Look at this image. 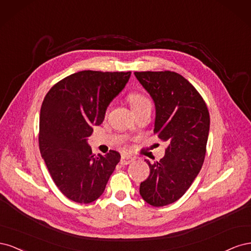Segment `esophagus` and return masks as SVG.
<instances>
[{
    "instance_id": "1",
    "label": "esophagus",
    "mask_w": 251,
    "mask_h": 251,
    "mask_svg": "<svg viewBox=\"0 0 251 251\" xmlns=\"http://www.w3.org/2000/svg\"><path fill=\"white\" fill-rule=\"evenodd\" d=\"M135 159L131 156H121L120 158V164L121 165H126V164H130L131 162H133Z\"/></svg>"
}]
</instances>
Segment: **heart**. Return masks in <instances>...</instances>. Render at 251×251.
I'll return each instance as SVG.
<instances>
[{"label":"heart","mask_w":251,"mask_h":251,"mask_svg":"<svg viewBox=\"0 0 251 251\" xmlns=\"http://www.w3.org/2000/svg\"><path fill=\"white\" fill-rule=\"evenodd\" d=\"M127 100L130 102L133 110H137L146 105H151L150 98L142 92L139 91H133L127 95Z\"/></svg>","instance_id":"1"}]
</instances>
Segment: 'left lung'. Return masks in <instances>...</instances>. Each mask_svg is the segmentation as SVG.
Masks as SVG:
<instances>
[{
	"label": "left lung",
	"mask_w": 251,
	"mask_h": 251,
	"mask_svg": "<svg viewBox=\"0 0 251 251\" xmlns=\"http://www.w3.org/2000/svg\"><path fill=\"white\" fill-rule=\"evenodd\" d=\"M155 101L154 134L168 143L165 155L151 163L140 196L159 207L179 200L202 168L209 133V112L203 97L182 75L173 71L135 72Z\"/></svg>",
	"instance_id": "left-lung-1"
}]
</instances>
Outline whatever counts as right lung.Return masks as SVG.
Returning a JSON list of instances; mask_svg holds the SVG:
<instances>
[{
    "mask_svg": "<svg viewBox=\"0 0 251 251\" xmlns=\"http://www.w3.org/2000/svg\"><path fill=\"white\" fill-rule=\"evenodd\" d=\"M130 76V71H79L56 82L45 96L40 151L52 180L68 199L85 204L97 200L119 162L116 151L95 156L87 138Z\"/></svg>",
    "mask_w": 251,
    "mask_h": 251,
    "instance_id": "obj_1",
    "label": "right lung"
}]
</instances>
